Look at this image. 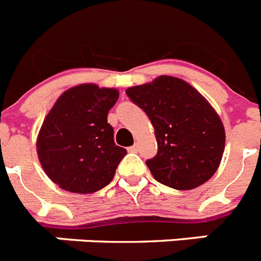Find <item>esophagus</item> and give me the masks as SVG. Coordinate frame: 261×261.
I'll list each match as a JSON object with an SVG mask.
<instances>
[{
	"instance_id": "obj_1",
	"label": "esophagus",
	"mask_w": 261,
	"mask_h": 261,
	"mask_svg": "<svg viewBox=\"0 0 261 261\" xmlns=\"http://www.w3.org/2000/svg\"><path fill=\"white\" fill-rule=\"evenodd\" d=\"M128 150L132 153H137L139 152V144H135V145H132L130 148H128Z\"/></svg>"
}]
</instances>
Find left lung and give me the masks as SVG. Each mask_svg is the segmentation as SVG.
<instances>
[{
  "mask_svg": "<svg viewBox=\"0 0 261 261\" xmlns=\"http://www.w3.org/2000/svg\"><path fill=\"white\" fill-rule=\"evenodd\" d=\"M125 92L154 126L158 150L146 165L155 181L191 190L215 174L224 152V126L194 87L162 75Z\"/></svg>",
  "mask_w": 261,
  "mask_h": 261,
  "instance_id": "8db88e82",
  "label": "left lung"
}]
</instances>
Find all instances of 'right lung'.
I'll return each mask as SVG.
<instances>
[{
  "instance_id": "obj_1",
  "label": "right lung",
  "mask_w": 261,
  "mask_h": 261,
  "mask_svg": "<svg viewBox=\"0 0 261 261\" xmlns=\"http://www.w3.org/2000/svg\"><path fill=\"white\" fill-rule=\"evenodd\" d=\"M119 99L115 88L79 84L55 101L37 139V153L44 173L59 188L90 194L113 179L126 150L113 140L107 120Z\"/></svg>"
}]
</instances>
